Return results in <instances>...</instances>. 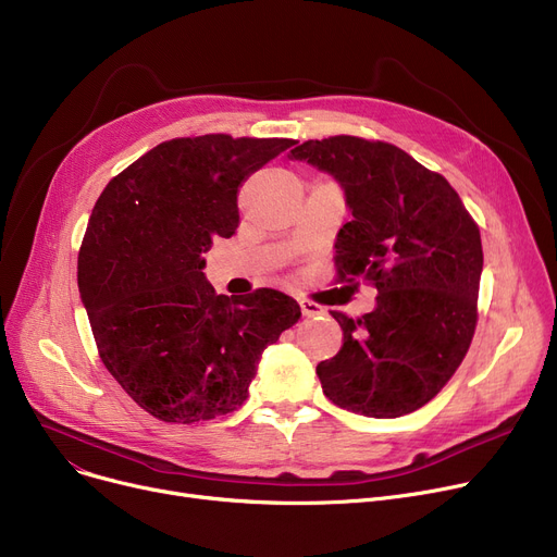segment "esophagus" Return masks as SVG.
I'll use <instances>...</instances> for the list:
<instances>
[{
    "label": "esophagus",
    "mask_w": 557,
    "mask_h": 557,
    "mask_svg": "<svg viewBox=\"0 0 557 557\" xmlns=\"http://www.w3.org/2000/svg\"><path fill=\"white\" fill-rule=\"evenodd\" d=\"M300 309H302V313L305 315H323V313H327V309L323 307V305H315V302H311V300H300Z\"/></svg>",
    "instance_id": "obj_1"
}]
</instances>
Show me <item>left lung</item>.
<instances>
[{
    "instance_id": "8db88e82",
    "label": "left lung",
    "mask_w": 557,
    "mask_h": 557,
    "mask_svg": "<svg viewBox=\"0 0 557 557\" xmlns=\"http://www.w3.org/2000/svg\"><path fill=\"white\" fill-rule=\"evenodd\" d=\"M341 185L352 221L336 237L341 282L368 280L376 307L349 318L315 374L341 408L399 418L431 401L470 349L483 271L481 232L456 189L386 141L309 139L288 153Z\"/></svg>"
}]
</instances>
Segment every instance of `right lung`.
Here are the masks:
<instances>
[{
    "instance_id": "add662e5",
    "label": "right lung",
    "mask_w": 557,
    "mask_h": 557,
    "mask_svg": "<svg viewBox=\"0 0 557 557\" xmlns=\"http://www.w3.org/2000/svg\"><path fill=\"white\" fill-rule=\"evenodd\" d=\"M296 139L230 135L158 144L106 185L78 252L99 357L146 413L191 424L242 406L261 352L300 307L275 288L242 300L205 280L212 239L239 225L250 173Z\"/></svg>"
}]
</instances>
